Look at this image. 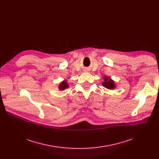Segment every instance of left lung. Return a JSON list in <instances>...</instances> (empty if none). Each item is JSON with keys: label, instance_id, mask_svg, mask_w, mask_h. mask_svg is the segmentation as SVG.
Returning <instances> with one entry per match:
<instances>
[{"label": "left lung", "instance_id": "1", "mask_svg": "<svg viewBox=\"0 0 159 159\" xmlns=\"http://www.w3.org/2000/svg\"><path fill=\"white\" fill-rule=\"evenodd\" d=\"M104 82H102L103 86H104L105 88H106L107 89H112L115 88L114 82L110 77H104Z\"/></svg>", "mask_w": 159, "mask_h": 159}]
</instances>
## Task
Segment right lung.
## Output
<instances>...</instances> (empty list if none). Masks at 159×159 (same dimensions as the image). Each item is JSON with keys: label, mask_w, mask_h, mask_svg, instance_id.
Segmentation results:
<instances>
[{"label": "right lung", "mask_w": 159, "mask_h": 159, "mask_svg": "<svg viewBox=\"0 0 159 159\" xmlns=\"http://www.w3.org/2000/svg\"><path fill=\"white\" fill-rule=\"evenodd\" d=\"M68 87H69V85L68 84V83H66V80H64L61 83V84L59 86V89L61 90H64Z\"/></svg>", "instance_id": "add662e5"}]
</instances>
